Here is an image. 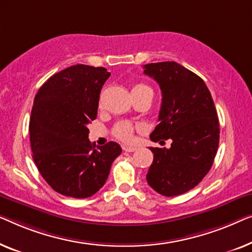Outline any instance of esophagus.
I'll use <instances>...</instances> for the list:
<instances>
[{
  "label": "esophagus",
  "mask_w": 252,
  "mask_h": 252,
  "mask_svg": "<svg viewBox=\"0 0 252 252\" xmlns=\"http://www.w3.org/2000/svg\"><path fill=\"white\" fill-rule=\"evenodd\" d=\"M137 150V147H134V146H123V151L125 152H134Z\"/></svg>",
  "instance_id": "esophagus-1"
}]
</instances>
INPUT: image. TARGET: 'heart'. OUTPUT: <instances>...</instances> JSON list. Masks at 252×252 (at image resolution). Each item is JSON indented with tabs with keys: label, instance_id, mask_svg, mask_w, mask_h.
I'll return each mask as SVG.
<instances>
[{
	"label": "heart",
	"instance_id": "heart-1",
	"mask_svg": "<svg viewBox=\"0 0 252 252\" xmlns=\"http://www.w3.org/2000/svg\"><path fill=\"white\" fill-rule=\"evenodd\" d=\"M141 91H152V89L144 83L134 84L132 88V92H141ZM140 129L141 126H134L131 125L130 122L121 121V122H118L114 126H113V134H114V137L118 138V139L126 141V143H129V141L132 140L134 130H140Z\"/></svg>",
	"mask_w": 252,
	"mask_h": 252
}]
</instances>
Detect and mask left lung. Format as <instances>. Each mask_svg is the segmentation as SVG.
<instances>
[{"instance_id": "8db88e82", "label": "left lung", "mask_w": 252, "mask_h": 252, "mask_svg": "<svg viewBox=\"0 0 252 252\" xmlns=\"http://www.w3.org/2000/svg\"><path fill=\"white\" fill-rule=\"evenodd\" d=\"M144 74L162 91L158 121L151 140L171 147H151L153 163L146 179L155 192L176 196L195 187L211 169L219 145V120L204 81L176 62L147 63Z\"/></svg>"}]
</instances>
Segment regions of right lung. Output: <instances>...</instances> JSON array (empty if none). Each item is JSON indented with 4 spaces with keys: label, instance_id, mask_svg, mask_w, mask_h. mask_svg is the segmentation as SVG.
I'll return each instance as SVG.
<instances>
[{
    "label": "right lung",
    "instance_id": "obj_1",
    "mask_svg": "<svg viewBox=\"0 0 252 252\" xmlns=\"http://www.w3.org/2000/svg\"><path fill=\"white\" fill-rule=\"evenodd\" d=\"M109 75L104 67L79 63L52 75L35 95L30 120L33 158L45 182L62 195L86 198L97 193L122 152L114 141L94 148L88 138Z\"/></svg>",
    "mask_w": 252,
    "mask_h": 252
}]
</instances>
